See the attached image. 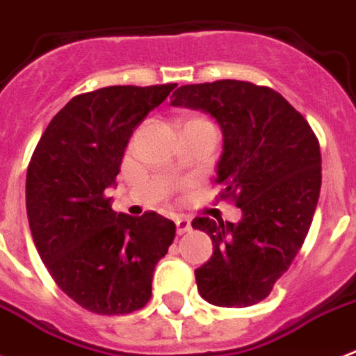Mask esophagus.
Returning <instances> with one entry per match:
<instances>
[{"instance_id":"34e87169","label":"esophagus","mask_w":356,"mask_h":356,"mask_svg":"<svg viewBox=\"0 0 356 356\" xmlns=\"http://www.w3.org/2000/svg\"><path fill=\"white\" fill-rule=\"evenodd\" d=\"M175 229H177V234H184L192 229V223L186 216H177L175 218Z\"/></svg>"}]
</instances>
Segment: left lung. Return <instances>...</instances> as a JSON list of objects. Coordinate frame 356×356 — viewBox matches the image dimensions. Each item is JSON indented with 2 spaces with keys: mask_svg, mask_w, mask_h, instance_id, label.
Segmentation results:
<instances>
[{
  "mask_svg": "<svg viewBox=\"0 0 356 356\" xmlns=\"http://www.w3.org/2000/svg\"><path fill=\"white\" fill-rule=\"evenodd\" d=\"M172 105L216 120L223 149L214 181L242 211L238 223L192 222L212 240L197 290L216 307H251L270 296L309 233L321 188L318 138L279 92L245 81L184 85Z\"/></svg>",
  "mask_w": 356,
  "mask_h": 356,
  "instance_id": "8db88e82",
  "label": "left lung"
}]
</instances>
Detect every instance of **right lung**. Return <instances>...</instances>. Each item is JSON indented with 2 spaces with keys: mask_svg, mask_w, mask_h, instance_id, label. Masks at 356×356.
Here are the masks:
<instances>
[{
  "mask_svg": "<svg viewBox=\"0 0 356 356\" xmlns=\"http://www.w3.org/2000/svg\"><path fill=\"white\" fill-rule=\"evenodd\" d=\"M172 85L105 86L72 97L49 122L27 168L25 205L36 251L58 288L94 314H129L151 298L175 223L114 212L123 151Z\"/></svg>",
  "mask_w": 356,
  "mask_h": 356,
  "instance_id": "1",
  "label": "right lung"
}]
</instances>
